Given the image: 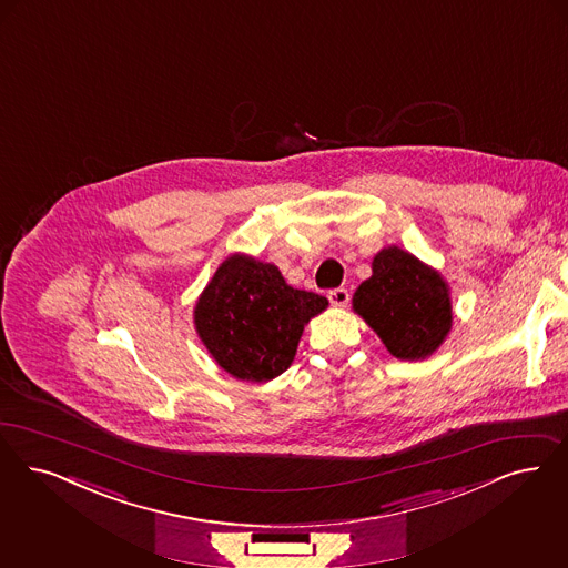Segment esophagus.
<instances>
[{
	"mask_svg": "<svg viewBox=\"0 0 568 568\" xmlns=\"http://www.w3.org/2000/svg\"><path fill=\"white\" fill-rule=\"evenodd\" d=\"M348 300H351V292L344 290V287H337V290L329 292V302L333 306H346Z\"/></svg>",
	"mask_w": 568,
	"mask_h": 568,
	"instance_id": "obj_1",
	"label": "esophagus"
}]
</instances>
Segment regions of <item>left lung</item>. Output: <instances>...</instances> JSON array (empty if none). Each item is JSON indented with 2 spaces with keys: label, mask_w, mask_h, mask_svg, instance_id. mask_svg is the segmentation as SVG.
<instances>
[{
  "label": "left lung",
  "mask_w": 568,
  "mask_h": 568,
  "mask_svg": "<svg viewBox=\"0 0 568 568\" xmlns=\"http://www.w3.org/2000/svg\"><path fill=\"white\" fill-rule=\"evenodd\" d=\"M373 274L354 292V313L400 361L430 356L450 332L449 287L415 255L390 245L373 257Z\"/></svg>",
  "instance_id": "1"
}]
</instances>
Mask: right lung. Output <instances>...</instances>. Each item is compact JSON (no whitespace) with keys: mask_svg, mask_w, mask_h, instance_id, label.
Returning a JSON list of instances; mask_svg holds the SVG:
<instances>
[{"mask_svg":"<svg viewBox=\"0 0 568 568\" xmlns=\"http://www.w3.org/2000/svg\"><path fill=\"white\" fill-rule=\"evenodd\" d=\"M327 304L323 295L287 285L274 264L235 254L199 297L195 327L224 372L268 382L292 365L304 325Z\"/></svg>","mask_w":568,"mask_h":568,"instance_id":"add662e5","label":"right lung"}]
</instances>
